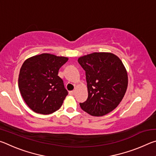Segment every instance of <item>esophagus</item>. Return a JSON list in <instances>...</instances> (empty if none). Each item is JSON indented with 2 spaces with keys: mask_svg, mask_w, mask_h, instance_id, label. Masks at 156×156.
Masks as SVG:
<instances>
[{
  "mask_svg": "<svg viewBox=\"0 0 156 156\" xmlns=\"http://www.w3.org/2000/svg\"><path fill=\"white\" fill-rule=\"evenodd\" d=\"M69 95H71V96H73V95L75 94V91H71L69 92Z\"/></svg>",
  "mask_w": 156,
  "mask_h": 156,
  "instance_id": "obj_1",
  "label": "esophagus"
}]
</instances>
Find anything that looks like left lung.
Here are the masks:
<instances>
[{
	"mask_svg": "<svg viewBox=\"0 0 156 156\" xmlns=\"http://www.w3.org/2000/svg\"><path fill=\"white\" fill-rule=\"evenodd\" d=\"M85 71L88 98L81 109L94 116H102L120 104L128 85L127 72L121 60L112 53L95 52L80 57Z\"/></svg>",
	"mask_w": 156,
	"mask_h": 156,
	"instance_id": "8db88e82",
	"label": "left lung"
}]
</instances>
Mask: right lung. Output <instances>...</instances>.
Listing matches in <instances>:
<instances>
[{
	"mask_svg": "<svg viewBox=\"0 0 156 156\" xmlns=\"http://www.w3.org/2000/svg\"><path fill=\"white\" fill-rule=\"evenodd\" d=\"M68 58L42 54L23 62L18 76V87L23 100L34 112L50 114L58 110L67 96L58 70Z\"/></svg>",
	"mask_w": 156,
	"mask_h": 156,
	"instance_id": "add662e5",
	"label": "right lung"
}]
</instances>
